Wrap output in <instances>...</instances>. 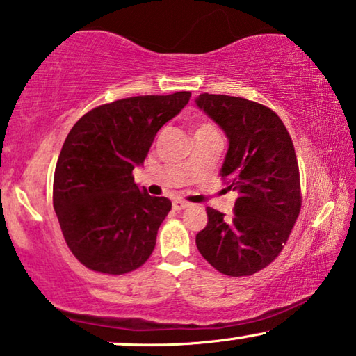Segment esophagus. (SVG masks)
<instances>
[{"instance_id": "1", "label": "esophagus", "mask_w": 356, "mask_h": 356, "mask_svg": "<svg viewBox=\"0 0 356 356\" xmlns=\"http://www.w3.org/2000/svg\"><path fill=\"white\" fill-rule=\"evenodd\" d=\"M172 208L176 209V211H182V209L188 208V203L184 202V200H174V202H172Z\"/></svg>"}]
</instances>
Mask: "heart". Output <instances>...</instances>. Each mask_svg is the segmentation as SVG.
<instances>
[{
	"mask_svg": "<svg viewBox=\"0 0 356 356\" xmlns=\"http://www.w3.org/2000/svg\"><path fill=\"white\" fill-rule=\"evenodd\" d=\"M211 129H214L211 124L204 122V124H200V126L197 127V130H195V132H202V130H211Z\"/></svg>",
	"mask_w": 356,
	"mask_h": 356,
	"instance_id": "heart-1",
	"label": "heart"
}]
</instances>
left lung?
Returning <instances> with one entry per match:
<instances>
[{
  "instance_id": "left-lung-1",
  "label": "left lung",
  "mask_w": 356,
  "mask_h": 356,
  "mask_svg": "<svg viewBox=\"0 0 356 356\" xmlns=\"http://www.w3.org/2000/svg\"><path fill=\"white\" fill-rule=\"evenodd\" d=\"M195 103L226 134L219 174L238 192L232 218L207 208L208 224L195 242L219 273L252 276L282 252L302 207L292 138L277 114L257 102L202 93Z\"/></svg>"
}]
</instances>
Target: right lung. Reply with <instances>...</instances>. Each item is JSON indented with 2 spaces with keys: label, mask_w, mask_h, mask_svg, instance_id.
Listing matches in <instances>:
<instances>
[{
  "label": "right lung",
  "mask_w": 356,
  "mask_h": 356,
  "mask_svg": "<svg viewBox=\"0 0 356 356\" xmlns=\"http://www.w3.org/2000/svg\"><path fill=\"white\" fill-rule=\"evenodd\" d=\"M190 92L145 95L92 109L59 153L53 207L69 250L83 266L126 274L153 253L171 202L134 182L158 130L182 111Z\"/></svg>",
  "instance_id": "obj_1"
}]
</instances>
